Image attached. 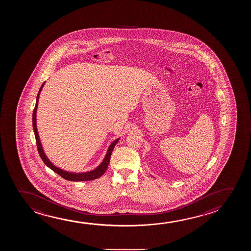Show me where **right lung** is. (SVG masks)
<instances>
[{"mask_svg": "<svg viewBox=\"0 0 251 251\" xmlns=\"http://www.w3.org/2000/svg\"><path fill=\"white\" fill-rule=\"evenodd\" d=\"M45 82H44L41 87H40L39 93L37 95L36 99V104L34 107L33 113V131H34V135H35V139H36V144L37 149H38V152L40 153V156L42 160H43L44 163L46 164L49 168H51L52 171H54L56 174H58V175H60L62 178H65L66 180H70V181H87V180H93L96 178L101 177L106 170H107V167L109 166V160H110V156H111V153H112L113 149L115 148V146L116 145L117 142L119 141V139H116V141L110 144L108 149V152L106 154L105 158L102 160V163L99 165V167H97L95 170L91 172H87V173H82V174H73V173H68V172L64 171L58 167H55L53 164L51 163V161L48 160V157L46 156V154L44 153L43 149H42V146L40 143V137H39V134H38V131H37L36 126V111H37V106H38V101H39V96H40V91L43 88Z\"/></svg>", "mask_w": 251, "mask_h": 251, "instance_id": "right-lung-1", "label": "right lung"}]
</instances>
